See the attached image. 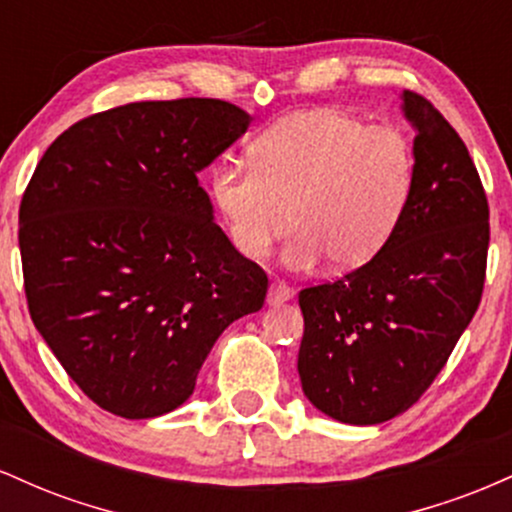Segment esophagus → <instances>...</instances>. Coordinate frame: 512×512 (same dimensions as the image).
<instances>
[{"label":"esophagus","mask_w":512,"mask_h":512,"mask_svg":"<svg viewBox=\"0 0 512 512\" xmlns=\"http://www.w3.org/2000/svg\"><path fill=\"white\" fill-rule=\"evenodd\" d=\"M293 291L289 284H284V281H274L272 286H269V293H267V303L269 305H281L286 301H291Z\"/></svg>","instance_id":"obj_1"}]
</instances>
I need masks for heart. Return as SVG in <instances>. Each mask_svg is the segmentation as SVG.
<instances>
[{
	"mask_svg": "<svg viewBox=\"0 0 512 512\" xmlns=\"http://www.w3.org/2000/svg\"><path fill=\"white\" fill-rule=\"evenodd\" d=\"M248 158L250 168H211V202L248 260L269 255L291 221L284 262L298 272L327 257L354 269L378 255L414 180V156L399 129L366 125L337 108L281 117L250 144Z\"/></svg>",
	"mask_w": 512,
	"mask_h": 512,
	"instance_id": "b5f03b06",
	"label": "heart"
}]
</instances>
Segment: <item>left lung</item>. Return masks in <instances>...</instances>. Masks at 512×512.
Wrapping results in <instances>:
<instances>
[{
	"instance_id": "1",
	"label": "left lung",
	"mask_w": 512,
	"mask_h": 512,
	"mask_svg": "<svg viewBox=\"0 0 512 512\" xmlns=\"http://www.w3.org/2000/svg\"><path fill=\"white\" fill-rule=\"evenodd\" d=\"M414 180L397 228L373 260L298 293V375L322 414L373 426L407 411L448 363L477 313L489 202L460 134L414 91Z\"/></svg>"
}]
</instances>
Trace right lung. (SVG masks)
<instances>
[{
	"instance_id": "right-lung-1",
	"label": "right lung",
	"mask_w": 512,
	"mask_h": 512,
	"mask_svg": "<svg viewBox=\"0 0 512 512\" xmlns=\"http://www.w3.org/2000/svg\"><path fill=\"white\" fill-rule=\"evenodd\" d=\"M250 120L216 98L127 103L76 122L35 166L19 209L31 320L110 414L178 409L221 332L262 308L267 274L197 180Z\"/></svg>"
}]
</instances>
